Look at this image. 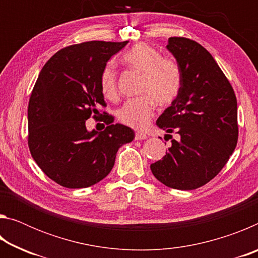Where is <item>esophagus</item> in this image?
Here are the masks:
<instances>
[{"instance_id":"obj_1","label":"esophagus","mask_w":258,"mask_h":258,"mask_svg":"<svg viewBox=\"0 0 258 258\" xmlns=\"http://www.w3.org/2000/svg\"><path fill=\"white\" fill-rule=\"evenodd\" d=\"M148 138V135L141 132H137L135 133V140H146Z\"/></svg>"}]
</instances>
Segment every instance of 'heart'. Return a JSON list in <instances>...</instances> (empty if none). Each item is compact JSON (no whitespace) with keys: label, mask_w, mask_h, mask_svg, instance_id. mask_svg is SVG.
Returning a JSON list of instances; mask_svg holds the SVG:
<instances>
[{"label":"heart","mask_w":258,"mask_h":258,"mask_svg":"<svg viewBox=\"0 0 258 258\" xmlns=\"http://www.w3.org/2000/svg\"><path fill=\"white\" fill-rule=\"evenodd\" d=\"M124 62L142 73L139 93L141 97L130 100L118 110L120 123L132 128H145L155 112V102L168 106L176 99L181 89V71L175 61L163 58L154 47L147 44L134 45L123 56ZM101 90L108 99H115L118 92L117 74L111 66L103 69Z\"/></svg>","instance_id":"obj_1"}]
</instances>
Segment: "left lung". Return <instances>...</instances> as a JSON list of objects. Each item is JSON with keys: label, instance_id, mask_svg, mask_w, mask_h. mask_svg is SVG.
<instances>
[{"label": "left lung", "instance_id": "left-lung-1", "mask_svg": "<svg viewBox=\"0 0 258 258\" xmlns=\"http://www.w3.org/2000/svg\"><path fill=\"white\" fill-rule=\"evenodd\" d=\"M167 50L181 71V89L156 124L177 134L163 159L150 165L157 180L194 190L213 180L238 142L237 98L212 54L185 37H169ZM172 138V135H171Z\"/></svg>", "mask_w": 258, "mask_h": 258}]
</instances>
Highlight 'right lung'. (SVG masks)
<instances>
[{"label":"right lung","mask_w":258,"mask_h":258,"mask_svg":"<svg viewBox=\"0 0 258 258\" xmlns=\"http://www.w3.org/2000/svg\"><path fill=\"white\" fill-rule=\"evenodd\" d=\"M91 41L61 49L38 75L28 103V147L34 160L52 181L69 189L95 184L113 167L119 148L133 141L134 131L112 124L86 130L85 121L106 107L101 75L108 60L127 44ZM102 116V115H101Z\"/></svg>","instance_id":"add662e5"}]
</instances>
